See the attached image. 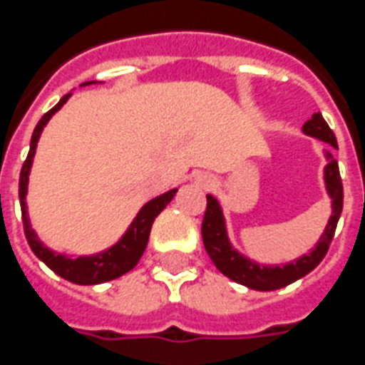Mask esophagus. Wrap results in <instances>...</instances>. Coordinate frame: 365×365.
Segmentation results:
<instances>
[{"label":"esophagus","instance_id":"1","mask_svg":"<svg viewBox=\"0 0 365 365\" xmlns=\"http://www.w3.org/2000/svg\"><path fill=\"white\" fill-rule=\"evenodd\" d=\"M195 183H197L200 189H210L214 187V178H212L210 174H199V176L195 178Z\"/></svg>","mask_w":365,"mask_h":365}]
</instances>
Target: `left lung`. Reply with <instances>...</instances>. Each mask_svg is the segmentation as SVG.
<instances>
[{
	"label": "left lung",
	"instance_id": "left-lung-1",
	"mask_svg": "<svg viewBox=\"0 0 365 365\" xmlns=\"http://www.w3.org/2000/svg\"><path fill=\"white\" fill-rule=\"evenodd\" d=\"M303 132L307 136L322 140L324 143L329 145L328 149H324V155L328 160V165L324 166V183H326V193L331 200V216H329L328 225L324 229L320 240L314 244V248L309 254H303L295 261H289L284 265H265V263H259V261L244 255L231 244L227 222L223 216L220 200L214 195H206L208 205H206V214L202 220V242H205L206 252L214 261V265L217 267V271L246 288L257 289V292H272V289L284 288V286L299 280L324 259L329 242L334 239L335 227H337L341 210H343V183H341L339 176V165L331 155V148L337 149V140H335L334 130L329 128L328 123L324 121L322 113H314L303 125Z\"/></svg>",
	"mask_w": 365,
	"mask_h": 365
}]
</instances>
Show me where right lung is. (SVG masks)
I'll return each mask as SVG.
<instances>
[{"label":"right lung","mask_w":365,"mask_h":365,"mask_svg":"<svg viewBox=\"0 0 365 365\" xmlns=\"http://www.w3.org/2000/svg\"><path fill=\"white\" fill-rule=\"evenodd\" d=\"M94 83L96 81H87L83 83L81 87L94 85ZM70 96L71 93L62 96V100H60L58 104L54 106L53 110H48L47 113L39 119L36 128H34V134H31L30 142V153L26 157V163L22 165V170H20L19 197L20 208H22V222H24V233L26 239H28V244H30L31 252H34L51 271L56 272L58 277L66 278V280H70V282L73 284H81V286H93V284H102L108 282V280H113V278L123 277L125 272L132 271V269L138 265V261H140V257H142L143 254V250L148 246L149 233H151V225H153L155 217L159 216L160 212L168 206V202L174 199V195H176L178 189H170V191H166V193L148 200V202L140 208L136 217L132 220L130 225L126 227L125 233L121 235V239L117 240L113 246H110V248L102 250V252L73 257V255L58 254V252H54L53 248L45 246V244L41 242V239L37 237L36 231H34V227H31L30 216H28V205H26V195H28V182H30L31 165H34V157H36L39 136H41L43 128L47 126V123L51 121V117L70 100Z\"/></svg>","instance_id":"1"}]
</instances>
